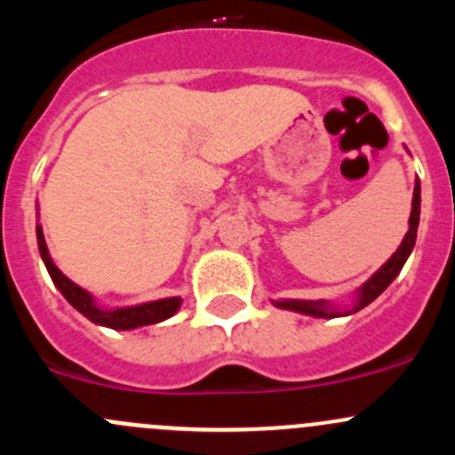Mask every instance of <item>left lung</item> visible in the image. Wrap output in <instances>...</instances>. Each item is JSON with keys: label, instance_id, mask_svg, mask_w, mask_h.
I'll use <instances>...</instances> for the list:
<instances>
[{"label": "left lung", "instance_id": "left-lung-1", "mask_svg": "<svg viewBox=\"0 0 455 455\" xmlns=\"http://www.w3.org/2000/svg\"><path fill=\"white\" fill-rule=\"evenodd\" d=\"M419 220H420V182L416 180L414 187V198H411V215H410V231L405 233L403 237L401 246L396 249V253L389 257L379 270L359 288L356 292V299L355 306L347 310L337 308V306H330L328 301L319 299V301H304V299H282V301H273L277 308L283 310H295V313L301 315H310V316H323V319H332V316H343V315H352V313H359L361 308L371 304L389 283L396 279V275L401 273V268L405 266L407 257H410L411 251H414L416 244V231H419Z\"/></svg>", "mask_w": 455, "mask_h": 455}]
</instances>
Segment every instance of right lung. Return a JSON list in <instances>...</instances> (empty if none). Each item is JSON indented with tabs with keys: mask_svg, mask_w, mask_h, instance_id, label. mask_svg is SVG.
<instances>
[{
	"mask_svg": "<svg viewBox=\"0 0 455 455\" xmlns=\"http://www.w3.org/2000/svg\"><path fill=\"white\" fill-rule=\"evenodd\" d=\"M36 244H39L41 259H44L54 286H57L59 291H61V295L66 297V299L70 301L81 315L87 316L92 323L105 325V328H112V330H134V328H140V325H151V323H158V321L169 319V316L176 315L178 308H180L182 304L180 297H169V299L149 301V304H140V306H127V308H114V310L99 308L94 297H92L90 292L84 291L81 286H76L75 282H70V279H68L66 275L54 266L52 257L48 253V246H45L41 224H36Z\"/></svg>",
	"mask_w": 455,
	"mask_h": 455,
	"instance_id": "obj_1",
	"label": "right lung"
}]
</instances>
